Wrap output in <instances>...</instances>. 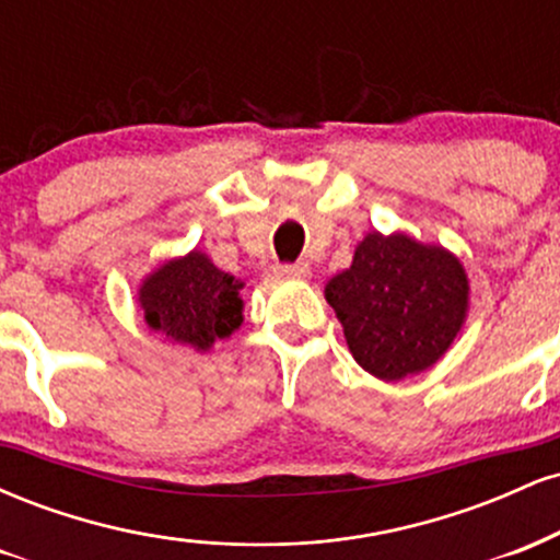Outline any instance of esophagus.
Segmentation results:
<instances>
[{"label":"esophagus","mask_w":560,"mask_h":560,"mask_svg":"<svg viewBox=\"0 0 560 560\" xmlns=\"http://www.w3.org/2000/svg\"><path fill=\"white\" fill-rule=\"evenodd\" d=\"M276 273L287 276V279H307V276H311V266H307L305 260L281 262V266H276Z\"/></svg>","instance_id":"1"}]
</instances>
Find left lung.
Instances as JSON below:
<instances>
[{
    "label": "left lung",
    "instance_id": "1",
    "mask_svg": "<svg viewBox=\"0 0 560 560\" xmlns=\"http://www.w3.org/2000/svg\"><path fill=\"white\" fill-rule=\"evenodd\" d=\"M352 358L397 382L445 355L468 307L464 266L442 247L408 236L369 234L347 271L326 284Z\"/></svg>",
    "mask_w": 560,
    "mask_h": 560
}]
</instances>
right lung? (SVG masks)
I'll use <instances>...</instances> for the list:
<instances>
[{
  "label": "right lung",
  "instance_id": "1",
  "mask_svg": "<svg viewBox=\"0 0 560 560\" xmlns=\"http://www.w3.org/2000/svg\"><path fill=\"white\" fill-rule=\"evenodd\" d=\"M242 281L218 271L202 253L165 262L139 292L147 324L176 342L208 350L242 324Z\"/></svg>",
  "mask_w": 560,
  "mask_h": 560
}]
</instances>
